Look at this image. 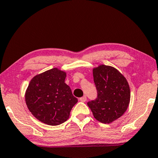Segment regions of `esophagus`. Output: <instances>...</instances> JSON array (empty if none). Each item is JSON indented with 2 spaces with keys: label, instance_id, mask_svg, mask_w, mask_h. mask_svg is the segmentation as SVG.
I'll return each instance as SVG.
<instances>
[{
  "label": "esophagus",
  "instance_id": "34e87169",
  "mask_svg": "<svg viewBox=\"0 0 158 158\" xmlns=\"http://www.w3.org/2000/svg\"><path fill=\"white\" fill-rule=\"evenodd\" d=\"M79 101H81V102H86V101H87V97L86 96H83L79 98Z\"/></svg>",
  "mask_w": 158,
  "mask_h": 158
}]
</instances>
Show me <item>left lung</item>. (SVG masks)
I'll list each match as a JSON object with an SVG mask.
<instances>
[{"label":"left lung","instance_id":"left-lung-1","mask_svg":"<svg viewBox=\"0 0 158 158\" xmlns=\"http://www.w3.org/2000/svg\"><path fill=\"white\" fill-rule=\"evenodd\" d=\"M98 96L87 105L94 117L102 123H111L128 107L131 90L127 79L115 68L100 65L93 70Z\"/></svg>","mask_w":158,"mask_h":158}]
</instances>
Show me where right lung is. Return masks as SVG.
I'll use <instances>...</instances> for the list:
<instances>
[{
	"instance_id": "right-lung-1",
	"label": "right lung",
	"mask_w": 158,
	"mask_h": 158,
	"mask_svg": "<svg viewBox=\"0 0 158 158\" xmlns=\"http://www.w3.org/2000/svg\"><path fill=\"white\" fill-rule=\"evenodd\" d=\"M66 73L54 68L35 76L25 92L29 111L39 121L58 125L69 118L78 100L65 83Z\"/></svg>"
}]
</instances>
